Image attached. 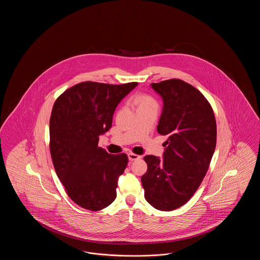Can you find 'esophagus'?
I'll return each instance as SVG.
<instances>
[{"instance_id":"1","label":"esophagus","mask_w":260,"mask_h":260,"mask_svg":"<svg viewBox=\"0 0 260 260\" xmlns=\"http://www.w3.org/2000/svg\"><path fill=\"white\" fill-rule=\"evenodd\" d=\"M127 157H128V160H129V161H136V160H138V159L141 158L140 156H138V155H136V154H134V153H128V154H127Z\"/></svg>"}]
</instances>
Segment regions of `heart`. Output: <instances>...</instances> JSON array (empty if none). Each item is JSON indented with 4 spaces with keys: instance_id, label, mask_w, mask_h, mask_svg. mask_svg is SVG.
Segmentation results:
<instances>
[{
    "instance_id": "1",
    "label": "heart",
    "mask_w": 260,
    "mask_h": 260,
    "mask_svg": "<svg viewBox=\"0 0 260 260\" xmlns=\"http://www.w3.org/2000/svg\"><path fill=\"white\" fill-rule=\"evenodd\" d=\"M136 103L138 104V108H142V107H147V106H156V102L154 101V99L146 96V95H140L138 98H136Z\"/></svg>"
}]
</instances>
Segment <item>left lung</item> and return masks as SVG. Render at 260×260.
<instances>
[{
	"label": "left lung",
	"instance_id": "8db88e82",
	"mask_svg": "<svg viewBox=\"0 0 260 260\" xmlns=\"http://www.w3.org/2000/svg\"><path fill=\"white\" fill-rule=\"evenodd\" d=\"M162 100L157 131L168 139L162 159L147 155L141 177L144 197L155 209L176 210L201 185L216 145V123L209 101L179 79L151 84Z\"/></svg>",
	"mask_w": 260,
	"mask_h": 260
}]
</instances>
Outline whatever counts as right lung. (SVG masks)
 Masks as SVG:
<instances>
[{
    "instance_id": "1",
    "label": "right lung",
    "mask_w": 260,
    "mask_h": 260,
    "mask_svg": "<svg viewBox=\"0 0 260 260\" xmlns=\"http://www.w3.org/2000/svg\"><path fill=\"white\" fill-rule=\"evenodd\" d=\"M137 85L84 82L54 102L50 120L54 170L68 196L86 210H102L116 199L127 156L99 147V136L111 128L116 107Z\"/></svg>"
}]
</instances>
